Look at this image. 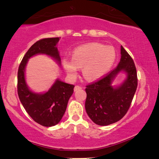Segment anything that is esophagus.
<instances>
[{"label": "esophagus", "mask_w": 159, "mask_h": 159, "mask_svg": "<svg viewBox=\"0 0 159 159\" xmlns=\"http://www.w3.org/2000/svg\"><path fill=\"white\" fill-rule=\"evenodd\" d=\"M81 87H80V86H79V85H76L75 86V88H74V91L75 92H76V91H77V90H80V89H81Z\"/></svg>", "instance_id": "obj_1"}]
</instances>
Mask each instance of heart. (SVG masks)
Segmentation results:
<instances>
[{
    "label": "heart",
    "instance_id": "1",
    "mask_svg": "<svg viewBox=\"0 0 159 159\" xmlns=\"http://www.w3.org/2000/svg\"><path fill=\"white\" fill-rule=\"evenodd\" d=\"M116 60V51L111 46L92 43L75 49L72 59L64 58L63 66L71 78L76 77L79 67L86 79L95 80L104 76L111 69Z\"/></svg>",
    "mask_w": 159,
    "mask_h": 159
}]
</instances>
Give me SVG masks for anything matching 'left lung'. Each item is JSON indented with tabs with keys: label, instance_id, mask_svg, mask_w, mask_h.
<instances>
[{
	"label": "left lung",
	"instance_id": "1",
	"mask_svg": "<svg viewBox=\"0 0 159 159\" xmlns=\"http://www.w3.org/2000/svg\"><path fill=\"white\" fill-rule=\"evenodd\" d=\"M120 62L115 69L95 82L86 85L85 110L93 121L99 125H108L118 121L128 112L138 87L137 70L133 58L120 47ZM127 74L125 81L114 88L111 82L119 72Z\"/></svg>",
	"mask_w": 159,
	"mask_h": 159
}]
</instances>
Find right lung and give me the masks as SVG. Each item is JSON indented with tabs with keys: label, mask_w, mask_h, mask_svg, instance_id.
Wrapping results in <instances>:
<instances>
[{
	"label": "right lung",
	"mask_w": 159,
	"mask_h": 159,
	"mask_svg": "<svg viewBox=\"0 0 159 159\" xmlns=\"http://www.w3.org/2000/svg\"><path fill=\"white\" fill-rule=\"evenodd\" d=\"M60 37L48 38L36 41L29 48L20 64L17 73V93L21 103L34 121L45 127L57 125L65 113L74 85L56 80L48 92L37 94L29 89L25 81V66L28 60L37 54H45L61 62L57 48Z\"/></svg>",
	"instance_id": "obj_1"
}]
</instances>
